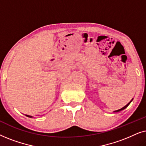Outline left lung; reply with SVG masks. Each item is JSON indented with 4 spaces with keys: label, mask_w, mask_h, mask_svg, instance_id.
<instances>
[{
    "label": "left lung",
    "mask_w": 146,
    "mask_h": 146,
    "mask_svg": "<svg viewBox=\"0 0 146 146\" xmlns=\"http://www.w3.org/2000/svg\"><path fill=\"white\" fill-rule=\"evenodd\" d=\"M132 100H133V98H132V99H131V100L130 102H129L128 104H127V105H125V106H123V108H121V109H119V110H117L113 111V112H119V111H121V110H124L125 108H127V106H129V104H130V103L131 102V101H132Z\"/></svg>",
    "instance_id": "1"
}]
</instances>
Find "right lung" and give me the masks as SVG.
Returning <instances> with one entry per match:
<instances>
[{
	"label": "right lung",
	"instance_id": "1",
	"mask_svg": "<svg viewBox=\"0 0 146 146\" xmlns=\"http://www.w3.org/2000/svg\"><path fill=\"white\" fill-rule=\"evenodd\" d=\"M26 116H27V117H33V116H31V115H25Z\"/></svg>",
	"mask_w": 146,
	"mask_h": 146
}]
</instances>
